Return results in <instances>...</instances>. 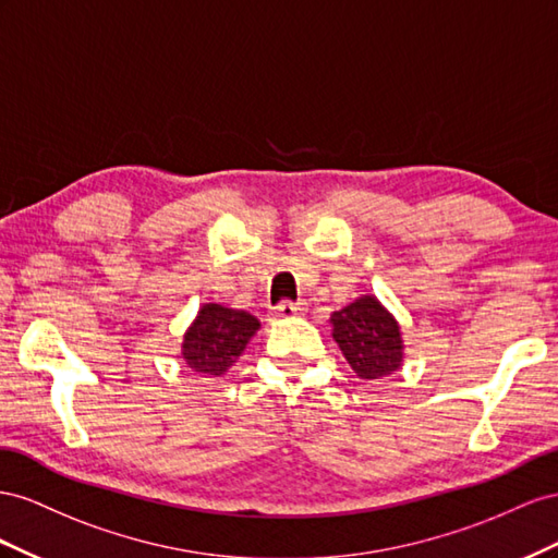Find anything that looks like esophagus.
Returning <instances> with one entry per match:
<instances>
[{"label":"esophagus","mask_w":558,"mask_h":558,"mask_svg":"<svg viewBox=\"0 0 558 558\" xmlns=\"http://www.w3.org/2000/svg\"><path fill=\"white\" fill-rule=\"evenodd\" d=\"M308 311V304L306 301H296V304H292V301H282V304L276 306V317H294V315H304Z\"/></svg>","instance_id":"esophagus-1"}]
</instances>
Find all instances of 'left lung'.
<instances>
[{"instance_id": "left-lung-1", "label": "left lung", "mask_w": 558, "mask_h": 558, "mask_svg": "<svg viewBox=\"0 0 558 558\" xmlns=\"http://www.w3.org/2000/svg\"><path fill=\"white\" fill-rule=\"evenodd\" d=\"M329 323L331 339L357 378L376 380L402 369V327L374 294H362L353 304L331 313Z\"/></svg>"}]
</instances>
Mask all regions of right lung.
<instances>
[{"instance_id":"right-lung-1","label":"right lung","mask_w":558,"mask_h":558,"mask_svg":"<svg viewBox=\"0 0 558 558\" xmlns=\"http://www.w3.org/2000/svg\"><path fill=\"white\" fill-rule=\"evenodd\" d=\"M259 327L257 317L247 311L203 304L184 331L182 360L191 372L203 376L227 374Z\"/></svg>"}]
</instances>
